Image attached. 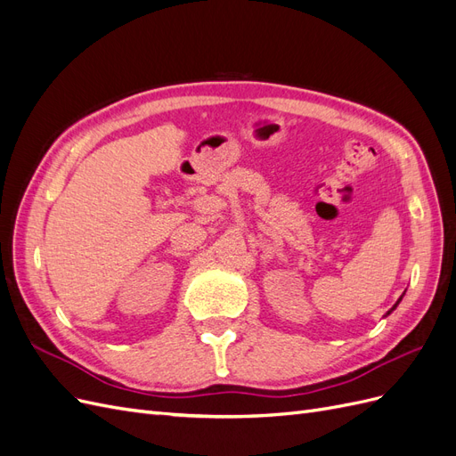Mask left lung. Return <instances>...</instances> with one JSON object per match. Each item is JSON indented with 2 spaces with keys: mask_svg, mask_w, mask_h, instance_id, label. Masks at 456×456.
Instances as JSON below:
<instances>
[{
  "mask_svg": "<svg viewBox=\"0 0 456 456\" xmlns=\"http://www.w3.org/2000/svg\"><path fill=\"white\" fill-rule=\"evenodd\" d=\"M402 297H403V296H402ZM402 297H400V299H398V301H395V305H394V306H392V308H390V311H388V313H387V314H390V313H392V311H394V308H395V306H398V305H400V301H402Z\"/></svg>",
  "mask_w": 456,
  "mask_h": 456,
  "instance_id": "8db88e82",
  "label": "left lung"
}]
</instances>
